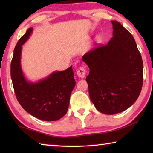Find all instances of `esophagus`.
I'll list each match as a JSON object with an SVG mask.
<instances>
[{
	"label": "esophagus",
	"instance_id": "esophagus-1",
	"mask_svg": "<svg viewBox=\"0 0 153 153\" xmlns=\"http://www.w3.org/2000/svg\"><path fill=\"white\" fill-rule=\"evenodd\" d=\"M86 70H85L83 67H79L77 71V75L80 77V78H84L85 76H86Z\"/></svg>",
	"mask_w": 153,
	"mask_h": 153
}]
</instances>
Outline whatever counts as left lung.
<instances>
[{
  "label": "left lung",
  "mask_w": 153,
  "mask_h": 153,
  "mask_svg": "<svg viewBox=\"0 0 153 153\" xmlns=\"http://www.w3.org/2000/svg\"><path fill=\"white\" fill-rule=\"evenodd\" d=\"M113 37L107 45L84 54L90 69L86 80L96 108L106 115L123 112L135 102L143 82V62L133 36L111 21Z\"/></svg>",
  "instance_id": "1"
}]
</instances>
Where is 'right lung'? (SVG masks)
I'll return each instance as SVG.
<instances>
[{
    "label": "right lung",
    "mask_w": 153,
    "mask_h": 153,
    "mask_svg": "<svg viewBox=\"0 0 153 153\" xmlns=\"http://www.w3.org/2000/svg\"><path fill=\"white\" fill-rule=\"evenodd\" d=\"M33 32L30 27L15 46L11 63V76L17 99L28 113L40 120L54 121L65 115L72 90L76 86L72 66L52 72L45 78L31 82L23 72L22 46Z\"/></svg>",
    "instance_id": "1"
}]
</instances>
